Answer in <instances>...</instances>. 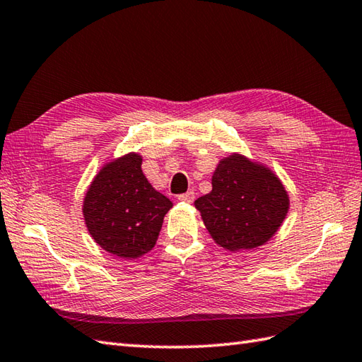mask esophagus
<instances>
[{
  "label": "esophagus",
  "instance_id": "esophagus-1",
  "mask_svg": "<svg viewBox=\"0 0 362 362\" xmlns=\"http://www.w3.org/2000/svg\"><path fill=\"white\" fill-rule=\"evenodd\" d=\"M179 201L185 202V204H191L194 201V193H193V191H188V193H185V194H180Z\"/></svg>",
  "mask_w": 362,
  "mask_h": 362
}]
</instances>
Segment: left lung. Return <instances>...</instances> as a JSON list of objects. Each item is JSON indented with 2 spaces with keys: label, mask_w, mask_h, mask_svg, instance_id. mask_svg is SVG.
Wrapping results in <instances>:
<instances>
[{
  "label": "left lung",
  "mask_w": 362,
  "mask_h": 362,
  "mask_svg": "<svg viewBox=\"0 0 362 362\" xmlns=\"http://www.w3.org/2000/svg\"><path fill=\"white\" fill-rule=\"evenodd\" d=\"M211 187L194 206L213 241L228 252L266 244L289 211V194L279 175L240 152L219 160Z\"/></svg>",
  "instance_id": "left-lung-1"
}]
</instances>
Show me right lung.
Instances as JSON below:
<instances>
[{
    "label": "right lung",
    "instance_id": "1",
    "mask_svg": "<svg viewBox=\"0 0 362 362\" xmlns=\"http://www.w3.org/2000/svg\"><path fill=\"white\" fill-rule=\"evenodd\" d=\"M136 152L113 158L99 169L83 196L82 214L95 243L126 259L143 257L156 245L173 202L153 188Z\"/></svg>",
    "mask_w": 362,
    "mask_h": 362
}]
</instances>
